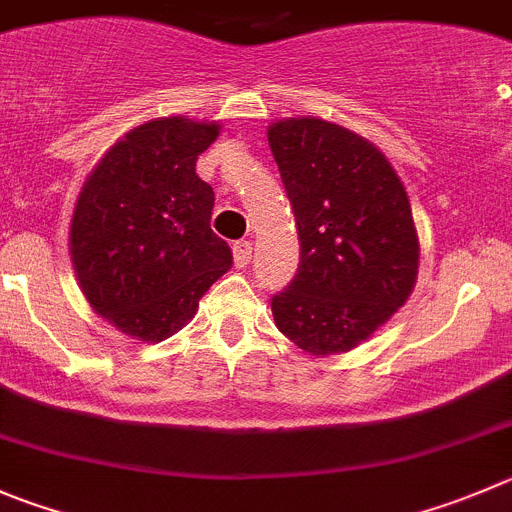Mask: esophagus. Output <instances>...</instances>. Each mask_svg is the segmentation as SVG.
<instances>
[{
    "label": "esophagus",
    "mask_w": 512,
    "mask_h": 512,
    "mask_svg": "<svg viewBox=\"0 0 512 512\" xmlns=\"http://www.w3.org/2000/svg\"><path fill=\"white\" fill-rule=\"evenodd\" d=\"M252 260V245L250 242H234V265L237 267H247Z\"/></svg>",
    "instance_id": "34e87169"
}]
</instances>
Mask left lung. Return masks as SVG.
Returning <instances> with one entry per match:
<instances>
[{"label": "left lung", "instance_id": "8db88e82", "mask_svg": "<svg viewBox=\"0 0 512 512\" xmlns=\"http://www.w3.org/2000/svg\"><path fill=\"white\" fill-rule=\"evenodd\" d=\"M298 227L293 283L272 298L275 326L315 358L369 341L417 285L412 204L379 148L315 116L267 126Z\"/></svg>", "mask_w": 512, "mask_h": 512}]
</instances>
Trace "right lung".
I'll return each instance as SVG.
<instances>
[{"mask_svg":"<svg viewBox=\"0 0 512 512\" xmlns=\"http://www.w3.org/2000/svg\"><path fill=\"white\" fill-rule=\"evenodd\" d=\"M219 131L189 116L143 121L100 156L75 199V280L100 318L141 343L179 333L232 267L209 227L214 191L197 174Z\"/></svg>","mask_w":512,"mask_h":512,"instance_id":"right-lung-1","label":"right lung"}]
</instances>
